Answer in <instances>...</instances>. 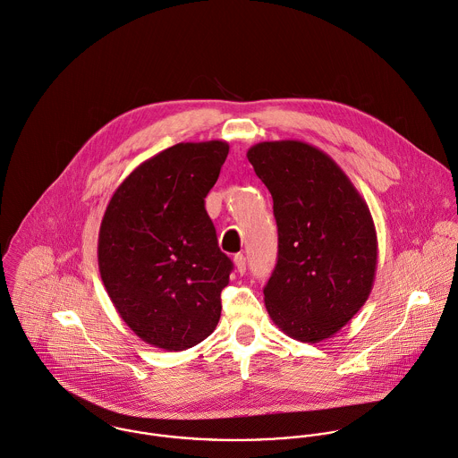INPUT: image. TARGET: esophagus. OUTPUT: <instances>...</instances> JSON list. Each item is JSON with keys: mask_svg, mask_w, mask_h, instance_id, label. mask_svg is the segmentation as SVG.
Wrapping results in <instances>:
<instances>
[{"mask_svg": "<svg viewBox=\"0 0 458 458\" xmlns=\"http://www.w3.org/2000/svg\"><path fill=\"white\" fill-rule=\"evenodd\" d=\"M233 264H235V269H237L239 275H244V273H246V257H244L242 253H239V255L233 257Z\"/></svg>", "mask_w": 458, "mask_h": 458, "instance_id": "esophagus-1", "label": "esophagus"}]
</instances>
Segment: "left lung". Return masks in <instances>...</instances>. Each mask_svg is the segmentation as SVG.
<instances>
[{
    "label": "left lung",
    "instance_id": "8db88e82",
    "mask_svg": "<svg viewBox=\"0 0 458 458\" xmlns=\"http://www.w3.org/2000/svg\"><path fill=\"white\" fill-rule=\"evenodd\" d=\"M273 196L277 264L264 288L276 326L318 344L361 308L377 271V232L365 198L322 150L297 140L248 150Z\"/></svg>",
    "mask_w": 458,
    "mask_h": 458
}]
</instances>
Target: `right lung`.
Masks as SVG:
<instances>
[{
    "label": "right lung",
    "instance_id": "1",
    "mask_svg": "<svg viewBox=\"0 0 458 458\" xmlns=\"http://www.w3.org/2000/svg\"><path fill=\"white\" fill-rule=\"evenodd\" d=\"M228 143H177L113 192L98 230V271L122 320L145 344L185 351L221 317L232 260L219 250L205 196Z\"/></svg>",
    "mask_w": 458,
    "mask_h": 458
}]
</instances>
